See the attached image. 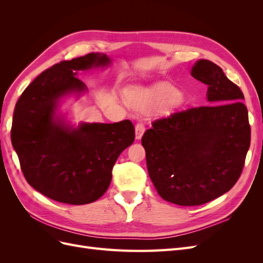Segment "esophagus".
<instances>
[{
    "instance_id": "34e87169",
    "label": "esophagus",
    "mask_w": 263,
    "mask_h": 263,
    "mask_svg": "<svg viewBox=\"0 0 263 263\" xmlns=\"http://www.w3.org/2000/svg\"><path fill=\"white\" fill-rule=\"evenodd\" d=\"M135 130H136V139H140L145 133V125L142 123H137L135 126Z\"/></svg>"
}]
</instances>
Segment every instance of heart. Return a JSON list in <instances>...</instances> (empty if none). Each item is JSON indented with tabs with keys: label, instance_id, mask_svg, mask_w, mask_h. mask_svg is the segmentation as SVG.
I'll list each match as a JSON object with an SVG mask.
<instances>
[{
	"label": "heart",
	"instance_id": "b5f03b06",
	"mask_svg": "<svg viewBox=\"0 0 263 263\" xmlns=\"http://www.w3.org/2000/svg\"><path fill=\"white\" fill-rule=\"evenodd\" d=\"M180 98L179 92L169 84L160 83L149 89H136L130 93V104L142 110L160 107L176 102Z\"/></svg>",
	"mask_w": 263,
	"mask_h": 263
}]
</instances>
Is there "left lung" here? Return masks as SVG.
<instances>
[{"label":"left lung","mask_w":263,"mask_h":263,"mask_svg":"<svg viewBox=\"0 0 263 263\" xmlns=\"http://www.w3.org/2000/svg\"><path fill=\"white\" fill-rule=\"evenodd\" d=\"M191 74L208 85L209 105L158 118L141 138L159 195L181 206L209 203L236 184L251 135L243 93L220 67L202 59Z\"/></svg>","instance_id":"obj_1"}]
</instances>
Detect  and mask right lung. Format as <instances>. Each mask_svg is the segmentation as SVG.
<instances>
[{
  "instance_id": "right-lung-1",
  "label": "right lung",
  "mask_w": 263,
  "mask_h": 263,
  "mask_svg": "<svg viewBox=\"0 0 263 263\" xmlns=\"http://www.w3.org/2000/svg\"><path fill=\"white\" fill-rule=\"evenodd\" d=\"M108 63L99 53L55 63L24 90L15 106L11 138L22 172L30 186L53 201L82 205L99 200L118 156L135 139L129 119L82 124L78 129L53 119L60 97L85 90L77 71Z\"/></svg>"
}]
</instances>
